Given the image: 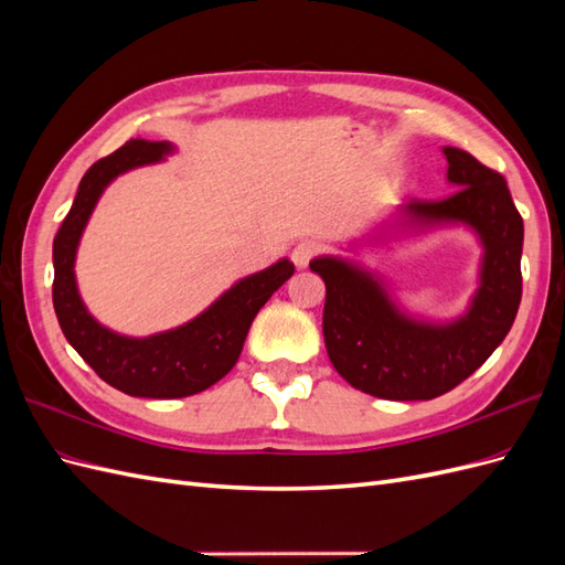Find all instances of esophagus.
<instances>
[{"instance_id": "1", "label": "esophagus", "mask_w": 565, "mask_h": 565, "mask_svg": "<svg viewBox=\"0 0 565 565\" xmlns=\"http://www.w3.org/2000/svg\"><path fill=\"white\" fill-rule=\"evenodd\" d=\"M320 254V245L313 243V241H301L295 245L292 249V262L297 268H306L309 266V262L313 259V256Z\"/></svg>"}]
</instances>
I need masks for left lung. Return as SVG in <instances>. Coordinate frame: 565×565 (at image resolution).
Returning <instances> with one entry per match:
<instances>
[{"mask_svg":"<svg viewBox=\"0 0 565 565\" xmlns=\"http://www.w3.org/2000/svg\"><path fill=\"white\" fill-rule=\"evenodd\" d=\"M443 156L457 191L438 202L403 204L396 226L403 233L438 226L476 233L483 256L465 313L446 322L417 318L401 309L377 273L358 262L341 256L311 262L328 289L322 334L334 370L353 388L384 401H431L465 382L502 344L521 303L523 218L504 177L467 150L446 146ZM380 235H372V243L382 241Z\"/></svg>","mask_w":565,"mask_h":565,"instance_id":"8db88e82","label":"left lung"}]
</instances>
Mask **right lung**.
<instances>
[{
	"mask_svg": "<svg viewBox=\"0 0 565 565\" xmlns=\"http://www.w3.org/2000/svg\"><path fill=\"white\" fill-rule=\"evenodd\" d=\"M172 152L169 141L131 139L113 156L94 162L54 237V309L65 339L100 380L136 398H185L226 377L241 358L254 316L295 273L292 262L280 259L237 280L200 316L174 330L127 337L104 328L87 311L77 289L79 237L98 198L119 174L162 162Z\"/></svg>",
	"mask_w": 565,
	"mask_h": 565,
	"instance_id": "1",
	"label": "right lung"
}]
</instances>
